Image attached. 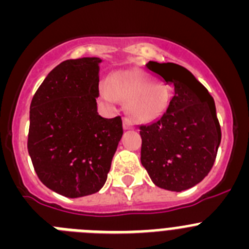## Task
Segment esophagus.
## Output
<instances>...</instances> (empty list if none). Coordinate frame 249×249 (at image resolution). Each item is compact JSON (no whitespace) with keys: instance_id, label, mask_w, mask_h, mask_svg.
Here are the masks:
<instances>
[{"instance_id":"obj_1","label":"esophagus","mask_w":249,"mask_h":249,"mask_svg":"<svg viewBox=\"0 0 249 249\" xmlns=\"http://www.w3.org/2000/svg\"><path fill=\"white\" fill-rule=\"evenodd\" d=\"M123 128L132 129L133 128V123H132L128 118H124V120H123Z\"/></svg>"}]
</instances>
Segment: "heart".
<instances>
[{"label":"heart","mask_w":249,"mask_h":249,"mask_svg":"<svg viewBox=\"0 0 249 249\" xmlns=\"http://www.w3.org/2000/svg\"><path fill=\"white\" fill-rule=\"evenodd\" d=\"M101 96L112 105L128 101V112L133 120L151 122L166 111L171 93L166 86L152 82L140 72L118 71L101 86Z\"/></svg>","instance_id":"heart-1"}]
</instances>
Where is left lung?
Masks as SVG:
<instances>
[{
    "mask_svg": "<svg viewBox=\"0 0 249 249\" xmlns=\"http://www.w3.org/2000/svg\"><path fill=\"white\" fill-rule=\"evenodd\" d=\"M146 67L175 93L157 120L140 126L141 162L156 186L181 192L199 183L214 163L222 136L214 101L182 66L149 61Z\"/></svg>",
    "mask_w": 249,
    "mask_h": 249,
    "instance_id": "8db88e82",
    "label": "left lung"
}]
</instances>
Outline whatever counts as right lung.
I'll use <instances>...</instances> for the list:
<instances>
[{
  "label": "right lung",
  "instance_id": "right-lung-1",
  "mask_svg": "<svg viewBox=\"0 0 249 249\" xmlns=\"http://www.w3.org/2000/svg\"><path fill=\"white\" fill-rule=\"evenodd\" d=\"M98 57L67 59L47 74L30 106L27 148L39 181L78 198L106 183L118 142L121 117L97 112Z\"/></svg>",
  "mask_w": 249,
  "mask_h": 249
}]
</instances>
